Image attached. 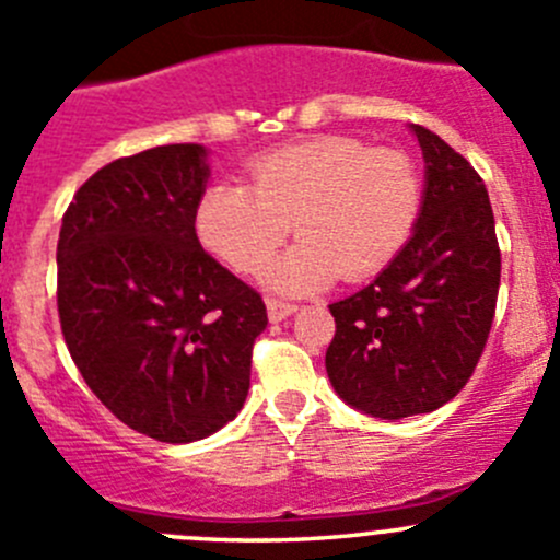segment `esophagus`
<instances>
[{"instance_id": "esophagus-1", "label": "esophagus", "mask_w": 560, "mask_h": 560, "mask_svg": "<svg viewBox=\"0 0 560 560\" xmlns=\"http://www.w3.org/2000/svg\"><path fill=\"white\" fill-rule=\"evenodd\" d=\"M266 311H269V322H285L289 316H294L296 305H291V302H280V300H269L266 302Z\"/></svg>"}]
</instances>
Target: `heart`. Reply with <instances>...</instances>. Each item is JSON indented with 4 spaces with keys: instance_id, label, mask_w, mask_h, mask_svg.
Returning a JSON list of instances; mask_svg holds the SVG:
<instances>
[{
    "instance_id": "heart-1",
    "label": "heart",
    "mask_w": 560,
    "mask_h": 560,
    "mask_svg": "<svg viewBox=\"0 0 560 560\" xmlns=\"http://www.w3.org/2000/svg\"><path fill=\"white\" fill-rule=\"evenodd\" d=\"M420 214V178L404 153L351 137H318L249 162V186L217 180L195 209L209 253L238 275H260L294 222L302 242L269 280L305 294L380 275L404 249Z\"/></svg>"
}]
</instances>
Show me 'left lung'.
Returning <instances> with one entry per match:
<instances>
[{
    "label": "left lung",
    "mask_w": 560,
    "mask_h": 560,
    "mask_svg": "<svg viewBox=\"0 0 560 560\" xmlns=\"http://www.w3.org/2000/svg\"><path fill=\"white\" fill-rule=\"evenodd\" d=\"M412 131L425 159L412 238L374 283L329 305V382L346 404L382 420L434 412L467 385L500 289V247L481 175L434 131Z\"/></svg>",
    "instance_id": "left-lung-1"
}]
</instances>
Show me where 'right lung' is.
<instances>
[{"instance_id": "1", "label": "right lung", "mask_w": 560, "mask_h": 560, "mask_svg": "<svg viewBox=\"0 0 560 560\" xmlns=\"http://www.w3.org/2000/svg\"><path fill=\"white\" fill-rule=\"evenodd\" d=\"M206 180V148L191 142L115 159L79 186L57 242V311L79 374L159 443L236 418L269 324L258 291L197 242Z\"/></svg>"}]
</instances>
